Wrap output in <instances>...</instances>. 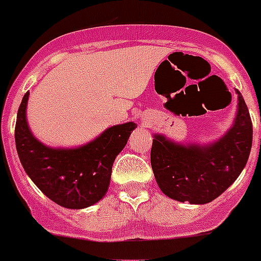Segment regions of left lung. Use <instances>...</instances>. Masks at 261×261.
I'll list each match as a JSON object with an SVG mask.
<instances>
[{"mask_svg":"<svg viewBox=\"0 0 261 261\" xmlns=\"http://www.w3.org/2000/svg\"><path fill=\"white\" fill-rule=\"evenodd\" d=\"M233 126L215 142L177 143L154 135L151 167L167 197L191 204H205L221 195L246 167L252 146V123L242 94Z\"/></svg>","mask_w":261,"mask_h":261,"instance_id":"8db88e82","label":"left lung"}]
</instances>
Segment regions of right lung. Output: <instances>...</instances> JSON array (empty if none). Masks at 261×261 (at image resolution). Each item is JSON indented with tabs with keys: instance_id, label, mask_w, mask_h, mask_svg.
Listing matches in <instances>:
<instances>
[{
	"instance_id": "add662e5",
	"label": "right lung",
	"mask_w": 261,
	"mask_h": 261,
	"mask_svg": "<svg viewBox=\"0 0 261 261\" xmlns=\"http://www.w3.org/2000/svg\"><path fill=\"white\" fill-rule=\"evenodd\" d=\"M30 92L21 99L15 124V145L25 173L49 199L64 208L81 210L106 195L115 158L136 128L133 121L110 126L75 149H53L41 143L27 123Z\"/></svg>"
}]
</instances>
